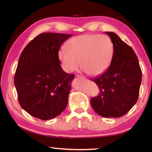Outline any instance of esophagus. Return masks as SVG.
I'll list each match as a JSON object with an SVG mask.
<instances>
[{"label": "esophagus", "instance_id": "obj_1", "mask_svg": "<svg viewBox=\"0 0 152 152\" xmlns=\"http://www.w3.org/2000/svg\"><path fill=\"white\" fill-rule=\"evenodd\" d=\"M76 78L77 79H80V80H85V78L84 77H82V76H81V75H77Z\"/></svg>", "mask_w": 152, "mask_h": 152}]
</instances>
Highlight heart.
<instances>
[{"instance_id":"obj_1","label":"heart","mask_w":152,"mask_h":152,"mask_svg":"<svg viewBox=\"0 0 152 152\" xmlns=\"http://www.w3.org/2000/svg\"><path fill=\"white\" fill-rule=\"evenodd\" d=\"M66 50L57 55L62 68L68 73L76 71L80 66L91 76L100 75L109 67L114 46L109 37L87 34L75 37L66 44Z\"/></svg>"}]
</instances>
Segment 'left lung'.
<instances>
[{"mask_svg": "<svg viewBox=\"0 0 152 152\" xmlns=\"http://www.w3.org/2000/svg\"><path fill=\"white\" fill-rule=\"evenodd\" d=\"M105 33L113 43V57L108 69L91 80L97 84L99 93L91 98V105L102 117L120 118L138 100L142 72L134 50L115 33Z\"/></svg>", "mask_w": 152, "mask_h": 152, "instance_id": "1", "label": "left lung"}]
</instances>
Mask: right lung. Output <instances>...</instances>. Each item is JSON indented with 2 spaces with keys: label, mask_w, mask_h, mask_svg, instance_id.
<instances>
[{
  "label": "right lung",
  "mask_w": 152,
  "mask_h": 152,
  "mask_svg": "<svg viewBox=\"0 0 152 152\" xmlns=\"http://www.w3.org/2000/svg\"><path fill=\"white\" fill-rule=\"evenodd\" d=\"M71 34L41 33L26 45L14 76V85L22 109L43 120L61 114L68 104L73 74L62 69L57 55Z\"/></svg>",
  "instance_id": "1"
}]
</instances>
